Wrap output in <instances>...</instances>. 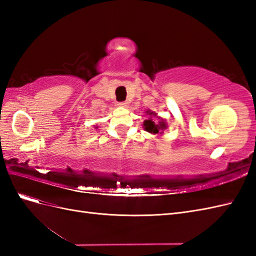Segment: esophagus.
I'll return each mask as SVG.
<instances>
[{
  "instance_id": "obj_1",
  "label": "esophagus",
  "mask_w": 256,
  "mask_h": 256,
  "mask_svg": "<svg viewBox=\"0 0 256 256\" xmlns=\"http://www.w3.org/2000/svg\"><path fill=\"white\" fill-rule=\"evenodd\" d=\"M118 106H122V108H126V106H128V102H122L118 104Z\"/></svg>"
}]
</instances>
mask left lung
Instances as JSON below:
<instances>
[{
    "label": "left lung",
    "mask_w": 256,
    "mask_h": 256,
    "mask_svg": "<svg viewBox=\"0 0 256 256\" xmlns=\"http://www.w3.org/2000/svg\"><path fill=\"white\" fill-rule=\"evenodd\" d=\"M145 113L148 115V118L143 122L142 126L144 130L152 134H158L159 136H161L164 134V130L168 128V124L166 120L160 118L156 112L150 110H147Z\"/></svg>",
    "instance_id": "obj_1"
}]
</instances>
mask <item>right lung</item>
<instances>
[{
  "instance_id": "obj_1",
  "label": "right lung",
  "mask_w": 256,
  "mask_h": 256,
  "mask_svg": "<svg viewBox=\"0 0 256 256\" xmlns=\"http://www.w3.org/2000/svg\"><path fill=\"white\" fill-rule=\"evenodd\" d=\"M97 128H98V127H97V126H95V129H97Z\"/></svg>"
}]
</instances>
